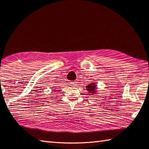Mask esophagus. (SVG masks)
Returning a JSON list of instances; mask_svg holds the SVG:
<instances>
[{"mask_svg": "<svg viewBox=\"0 0 149 149\" xmlns=\"http://www.w3.org/2000/svg\"><path fill=\"white\" fill-rule=\"evenodd\" d=\"M71 85H73V86H75L77 85V82L76 81H72L71 82Z\"/></svg>", "mask_w": 149, "mask_h": 149, "instance_id": "1", "label": "esophagus"}]
</instances>
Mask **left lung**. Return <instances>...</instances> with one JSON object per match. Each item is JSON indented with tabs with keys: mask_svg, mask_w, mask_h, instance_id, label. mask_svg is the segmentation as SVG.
Wrapping results in <instances>:
<instances>
[{
	"mask_svg": "<svg viewBox=\"0 0 149 149\" xmlns=\"http://www.w3.org/2000/svg\"><path fill=\"white\" fill-rule=\"evenodd\" d=\"M97 85H96L95 83H91L88 85L86 86V89L88 91V92L89 93H91L90 95H94L96 94V93H97V91L96 90L97 89Z\"/></svg>",
	"mask_w": 149,
	"mask_h": 149,
	"instance_id": "obj_1",
	"label": "left lung"
}]
</instances>
